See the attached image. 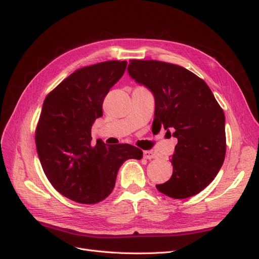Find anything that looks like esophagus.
Returning a JSON list of instances; mask_svg holds the SVG:
<instances>
[{"label": "esophagus", "mask_w": 259, "mask_h": 259, "mask_svg": "<svg viewBox=\"0 0 259 259\" xmlns=\"http://www.w3.org/2000/svg\"><path fill=\"white\" fill-rule=\"evenodd\" d=\"M144 158L146 160H152V159H155L156 155L153 151H144Z\"/></svg>", "instance_id": "34e87169"}]
</instances>
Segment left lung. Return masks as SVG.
<instances>
[{
    "mask_svg": "<svg viewBox=\"0 0 259 259\" xmlns=\"http://www.w3.org/2000/svg\"><path fill=\"white\" fill-rule=\"evenodd\" d=\"M132 79L154 96L152 130L177 138L173 175L156 189L173 199L198 194L213 182L226 154L225 114L207 84L189 70L158 60H130Z\"/></svg>",
    "mask_w": 259,
    "mask_h": 259,
    "instance_id": "1",
    "label": "left lung"
}]
</instances>
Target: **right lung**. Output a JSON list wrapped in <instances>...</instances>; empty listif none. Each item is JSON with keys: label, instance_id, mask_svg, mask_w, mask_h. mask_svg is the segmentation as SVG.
Masks as SVG:
<instances>
[{"label": "right lung", "instance_id": "obj_1", "mask_svg": "<svg viewBox=\"0 0 259 259\" xmlns=\"http://www.w3.org/2000/svg\"><path fill=\"white\" fill-rule=\"evenodd\" d=\"M110 60L76 70L46 96L35 131L38 159L50 183L64 197L95 204L113 190L117 171L143 151L128 145L92 146V126L103 116V103L126 69Z\"/></svg>", "mask_w": 259, "mask_h": 259}]
</instances>
